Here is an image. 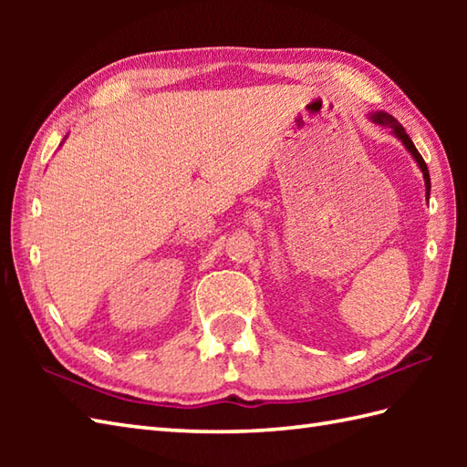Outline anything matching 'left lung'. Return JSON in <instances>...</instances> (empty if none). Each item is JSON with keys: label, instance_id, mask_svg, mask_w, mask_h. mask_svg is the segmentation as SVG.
<instances>
[{"label": "left lung", "instance_id": "8db88e82", "mask_svg": "<svg viewBox=\"0 0 467 467\" xmlns=\"http://www.w3.org/2000/svg\"><path fill=\"white\" fill-rule=\"evenodd\" d=\"M371 118H373V120H375L377 124H381V126H389L391 130L395 132V136H398L400 140L405 144V148H408V150L413 154V158H415V161H418V164H420V168H421V172H423V178H425V188H428V196H430L431 182H430V171H428V164H425V161L421 158V154L418 152V148H415V144L411 142L410 134L403 130V126H401L398 120H395V118H393L391 114L377 112V114H373Z\"/></svg>", "mask_w": 467, "mask_h": 467}]
</instances>
